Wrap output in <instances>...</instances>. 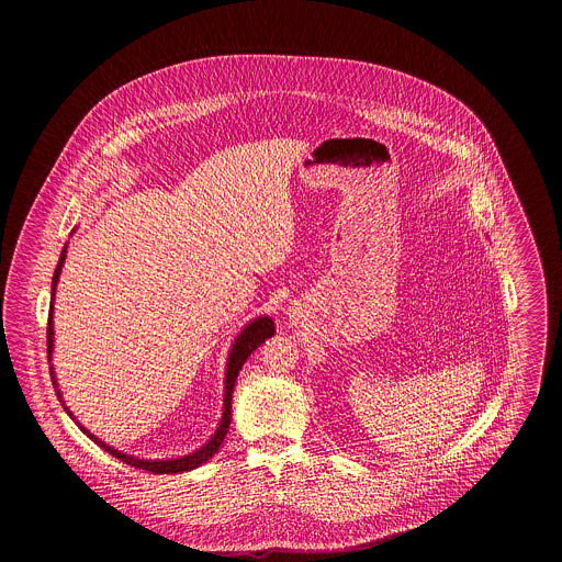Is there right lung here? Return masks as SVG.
I'll list each match as a JSON object with an SVG mask.
<instances>
[{
  "instance_id": "obj_1",
  "label": "right lung",
  "mask_w": 562,
  "mask_h": 562,
  "mask_svg": "<svg viewBox=\"0 0 562 562\" xmlns=\"http://www.w3.org/2000/svg\"><path fill=\"white\" fill-rule=\"evenodd\" d=\"M76 232V229H74ZM67 244L60 252V259H58V266L54 270V279H52V305H49V322H47V355L52 359L54 355V301H56V288H58V281H60V272H63V266H65V259H67ZM274 335V321L270 316H259L255 321L248 322L238 337L234 339L232 344V350H229V357H227V368H225V396H223V415H221V422L214 430V435L194 452L190 454H183V457H175V459H140V457H134V454H127L123 450H116L112 446H108L105 441H101L97 435H92L90 430H86V426H81L80 422L76 419V415L69 411V406L65 404L63 398V392L58 390V379H56V372H54V366L49 368L52 372V383L56 387V394L63 402L65 411L69 413V417L78 424L81 428V432L94 441L101 450H105L108 454L116 457L119 461L132 465V468H138V470H147V472H154V474H181V472H190V470H196L201 468L203 463H207L221 448L225 435L229 432V424H232V401H234V387H236V379L240 374L241 366L246 363V359L250 357V352L261 346L268 337Z\"/></svg>"
}]
</instances>
